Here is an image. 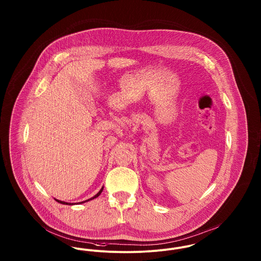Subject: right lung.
<instances>
[{
	"mask_svg": "<svg viewBox=\"0 0 261 261\" xmlns=\"http://www.w3.org/2000/svg\"><path fill=\"white\" fill-rule=\"evenodd\" d=\"M103 189H104V187H102V189L100 190V191L98 192L94 197H92V198H90V199H88L86 201H83V202H79V203H67V202H63V201H60V200H57V199H55L54 198V200L56 201V202H58V203H60V204H64V205H75V204H82V203H85V202H88V201H90V200H93V199H95V198H97V197H99L100 196V194L102 193L103 191Z\"/></svg>",
	"mask_w": 261,
	"mask_h": 261,
	"instance_id": "obj_1",
	"label": "right lung"
}]
</instances>
